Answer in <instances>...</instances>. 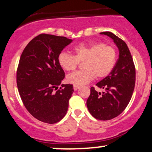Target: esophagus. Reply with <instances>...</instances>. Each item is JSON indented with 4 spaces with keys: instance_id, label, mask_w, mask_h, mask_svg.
<instances>
[{
    "instance_id": "obj_1",
    "label": "esophagus",
    "mask_w": 152,
    "mask_h": 152,
    "mask_svg": "<svg viewBox=\"0 0 152 152\" xmlns=\"http://www.w3.org/2000/svg\"><path fill=\"white\" fill-rule=\"evenodd\" d=\"M80 88V86H76V85H74V86H73V89L75 90V91H76V90H78Z\"/></svg>"
}]
</instances>
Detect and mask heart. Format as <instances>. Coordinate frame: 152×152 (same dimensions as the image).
<instances>
[{"label": "heart", "instance_id": "b5f03b06", "mask_svg": "<svg viewBox=\"0 0 152 152\" xmlns=\"http://www.w3.org/2000/svg\"><path fill=\"white\" fill-rule=\"evenodd\" d=\"M74 55L61 52L58 56L60 66L67 71L75 70L79 62H83L84 70L70 73L66 81L70 84L81 86L90 82L95 77L104 79L112 72L117 59L116 50L113 46L97 42L81 44L74 48Z\"/></svg>", "mask_w": 152, "mask_h": 152}]
</instances>
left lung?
I'll use <instances>...</instances> for the list:
<instances>
[{"mask_svg": "<svg viewBox=\"0 0 152 152\" xmlns=\"http://www.w3.org/2000/svg\"><path fill=\"white\" fill-rule=\"evenodd\" d=\"M112 38L119 50V58L109 76L96 84L105 90L97 92L90 89L86 106L90 114L100 121H108L119 115L128 106L132 97L136 83V68L127 45L110 31L101 32Z\"/></svg>", "mask_w": 152, "mask_h": 152, "instance_id": "8db88e82", "label": "left lung"}]
</instances>
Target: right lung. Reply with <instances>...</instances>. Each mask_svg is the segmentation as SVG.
Wrapping results in <instances>:
<instances>
[{"mask_svg": "<svg viewBox=\"0 0 152 152\" xmlns=\"http://www.w3.org/2000/svg\"><path fill=\"white\" fill-rule=\"evenodd\" d=\"M71 42L65 37L40 34L29 42L20 57L16 71L19 95L28 112L43 123L59 122L67 113L73 86L62 84L58 89L65 78L58 56Z\"/></svg>", "mask_w": 152, "mask_h": 152, "instance_id": "1", "label": "right lung"}]
</instances>
